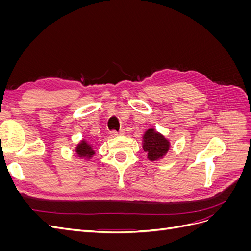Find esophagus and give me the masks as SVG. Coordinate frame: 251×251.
Instances as JSON below:
<instances>
[{"instance_id":"obj_1","label":"esophagus","mask_w":251,"mask_h":251,"mask_svg":"<svg viewBox=\"0 0 251 251\" xmlns=\"http://www.w3.org/2000/svg\"><path fill=\"white\" fill-rule=\"evenodd\" d=\"M126 132L125 130H120L119 132H116V131H111L110 132V135L112 136V137H116V136H119V135H125Z\"/></svg>"}]
</instances>
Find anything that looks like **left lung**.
<instances>
[{
    "instance_id": "1",
    "label": "left lung",
    "mask_w": 251,
    "mask_h": 251,
    "mask_svg": "<svg viewBox=\"0 0 251 251\" xmlns=\"http://www.w3.org/2000/svg\"><path fill=\"white\" fill-rule=\"evenodd\" d=\"M142 148L148 153V158L151 161L161 159L170 150V142L163 135L156 132L154 128L149 130L143 135Z\"/></svg>"
}]
</instances>
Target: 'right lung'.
I'll use <instances>...</instances> for the list:
<instances>
[{
  "label": "right lung",
  "mask_w": 251,
  "mask_h": 251,
  "mask_svg": "<svg viewBox=\"0 0 251 251\" xmlns=\"http://www.w3.org/2000/svg\"><path fill=\"white\" fill-rule=\"evenodd\" d=\"M75 151H76V154L80 158H82V157L83 158H91L95 154V151L93 150L92 146H90V144L86 140H82L81 142H79L77 144L76 149H75Z\"/></svg>",
  "instance_id": "obj_1"
}]
</instances>
